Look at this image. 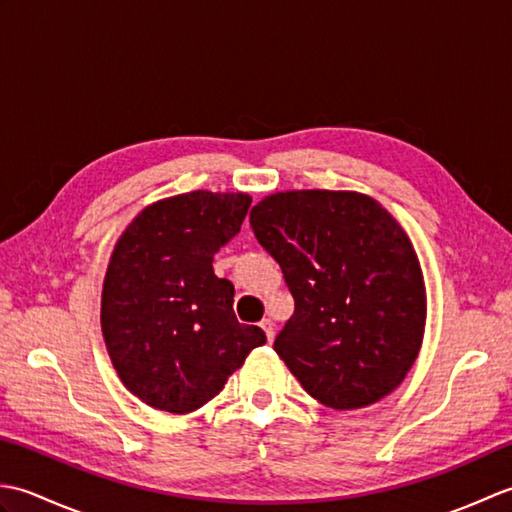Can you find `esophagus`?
Here are the masks:
<instances>
[{"label":"esophagus","instance_id":"esophagus-1","mask_svg":"<svg viewBox=\"0 0 512 512\" xmlns=\"http://www.w3.org/2000/svg\"><path fill=\"white\" fill-rule=\"evenodd\" d=\"M262 330L266 332V336H268V341H273L275 339V323H273V319H262Z\"/></svg>","mask_w":512,"mask_h":512}]
</instances>
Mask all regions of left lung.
<instances>
[{
  "instance_id": "left-lung-1",
  "label": "left lung",
  "mask_w": 512,
  "mask_h": 512,
  "mask_svg": "<svg viewBox=\"0 0 512 512\" xmlns=\"http://www.w3.org/2000/svg\"><path fill=\"white\" fill-rule=\"evenodd\" d=\"M295 312L275 352L321 405L361 409L391 394L420 352L427 297L407 233L352 191H286L250 211Z\"/></svg>"
}]
</instances>
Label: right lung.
<instances>
[{"label":"right lung","instance_id":"add662e5","mask_svg":"<svg viewBox=\"0 0 512 512\" xmlns=\"http://www.w3.org/2000/svg\"><path fill=\"white\" fill-rule=\"evenodd\" d=\"M248 206L246 193L191 191L147 206L118 239L101 328L123 385L149 407L200 409L266 343L262 328L237 321L235 288L213 273Z\"/></svg>","mask_w":512,"mask_h":512}]
</instances>
